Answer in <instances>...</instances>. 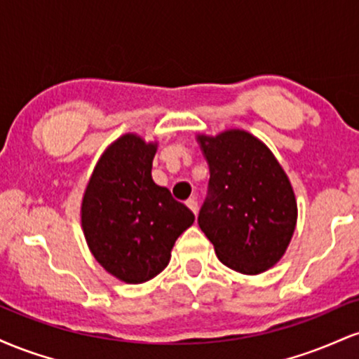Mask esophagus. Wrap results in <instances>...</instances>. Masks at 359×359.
Wrapping results in <instances>:
<instances>
[{"instance_id": "1", "label": "esophagus", "mask_w": 359, "mask_h": 359, "mask_svg": "<svg viewBox=\"0 0 359 359\" xmlns=\"http://www.w3.org/2000/svg\"><path fill=\"white\" fill-rule=\"evenodd\" d=\"M187 208L191 209V211L194 212V214H197V211H199V204H197V199H189L187 201Z\"/></svg>"}]
</instances>
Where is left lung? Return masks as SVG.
Here are the masks:
<instances>
[{
  "label": "left lung",
  "mask_w": 359,
  "mask_h": 359,
  "mask_svg": "<svg viewBox=\"0 0 359 359\" xmlns=\"http://www.w3.org/2000/svg\"><path fill=\"white\" fill-rule=\"evenodd\" d=\"M196 140L211 172L199 228L221 263L243 275L263 273L285 255L297 224V201L285 170L245 130Z\"/></svg>",
  "instance_id": "1"
}]
</instances>
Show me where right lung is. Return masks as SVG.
I'll return each mask as SVG.
<instances>
[{"instance_id":"obj_1","label":"right lung","mask_w":359,"mask_h":359,"mask_svg":"<svg viewBox=\"0 0 359 359\" xmlns=\"http://www.w3.org/2000/svg\"><path fill=\"white\" fill-rule=\"evenodd\" d=\"M156 142L121 135L97 160L81 205L96 262L125 283H143L170 262L177 238L196 217L151 179Z\"/></svg>"}]
</instances>
